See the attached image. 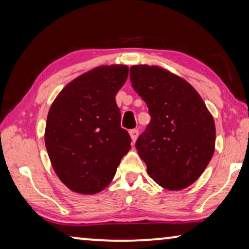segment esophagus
Returning <instances> with one entry per match:
<instances>
[{"mask_svg": "<svg viewBox=\"0 0 249 249\" xmlns=\"http://www.w3.org/2000/svg\"><path fill=\"white\" fill-rule=\"evenodd\" d=\"M129 135H131L132 142L134 143L136 141V139H138V136H139V131L136 128L131 129V131H129Z\"/></svg>", "mask_w": 249, "mask_h": 249, "instance_id": "obj_1", "label": "esophagus"}]
</instances>
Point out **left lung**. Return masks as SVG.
<instances>
[{"label": "left lung", "mask_w": 249, "mask_h": 249, "mask_svg": "<svg viewBox=\"0 0 249 249\" xmlns=\"http://www.w3.org/2000/svg\"><path fill=\"white\" fill-rule=\"evenodd\" d=\"M129 78L151 116L135 143L139 156L161 187L184 190L198 179L214 153L212 115L197 91L167 70L133 65Z\"/></svg>", "instance_id": "1"}]
</instances>
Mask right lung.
<instances>
[{
  "label": "right lung",
  "mask_w": 249,
  "mask_h": 249,
  "mask_svg": "<svg viewBox=\"0 0 249 249\" xmlns=\"http://www.w3.org/2000/svg\"><path fill=\"white\" fill-rule=\"evenodd\" d=\"M127 75L126 65L98 66L66 85L50 108L45 145L56 175L75 193L106 188L131 149L115 100Z\"/></svg>",
  "instance_id": "obj_1"
}]
</instances>
